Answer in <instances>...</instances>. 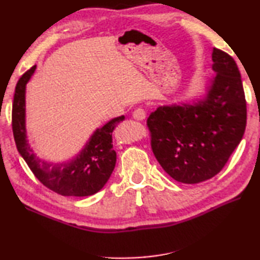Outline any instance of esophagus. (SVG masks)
Returning <instances> with one entry per match:
<instances>
[{
	"label": "esophagus",
	"instance_id": "34e87169",
	"mask_svg": "<svg viewBox=\"0 0 260 260\" xmlns=\"http://www.w3.org/2000/svg\"><path fill=\"white\" fill-rule=\"evenodd\" d=\"M146 116H147V113H146V111H144L142 108H138L133 112V118H134L135 120H143V119H146Z\"/></svg>",
	"mask_w": 260,
	"mask_h": 260
}]
</instances>
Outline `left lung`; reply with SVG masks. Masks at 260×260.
Listing matches in <instances>:
<instances>
[{
    "label": "left lung",
    "instance_id": "8db88e82",
    "mask_svg": "<svg viewBox=\"0 0 260 260\" xmlns=\"http://www.w3.org/2000/svg\"><path fill=\"white\" fill-rule=\"evenodd\" d=\"M212 71L191 102L159 105L148 118L153 155L179 182L193 184L218 174L243 138L246 103L235 60L212 50Z\"/></svg>",
    "mask_w": 260,
    "mask_h": 260
}]
</instances>
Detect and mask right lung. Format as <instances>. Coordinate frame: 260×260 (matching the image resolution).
<instances>
[{"instance_id":"obj_1","label":"right lung","mask_w":260,"mask_h":260,"mask_svg":"<svg viewBox=\"0 0 260 260\" xmlns=\"http://www.w3.org/2000/svg\"><path fill=\"white\" fill-rule=\"evenodd\" d=\"M37 65L24 73L17 82L12 104V131L17 149L39 181L63 196H90L104 187L116 166L117 152L112 144V132L125 119L113 118L96 128L76 156L64 161H50L38 156L30 147L26 129V85Z\"/></svg>"}]
</instances>
